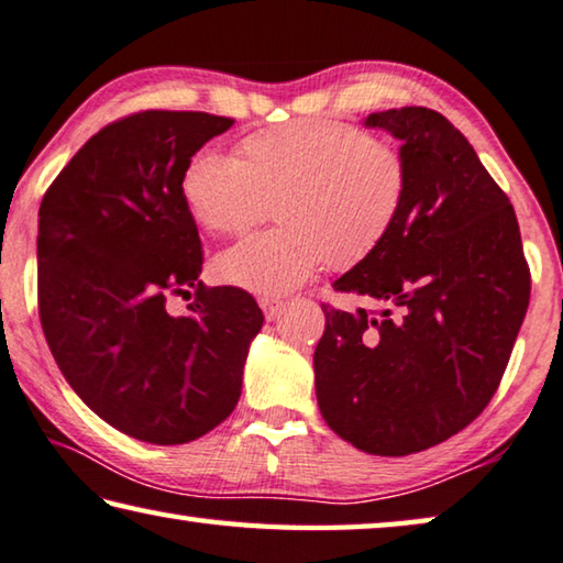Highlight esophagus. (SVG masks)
I'll list each match as a JSON object with an SVG mask.
<instances>
[{
    "instance_id": "esophagus-1",
    "label": "esophagus",
    "mask_w": 563,
    "mask_h": 563,
    "mask_svg": "<svg viewBox=\"0 0 563 563\" xmlns=\"http://www.w3.org/2000/svg\"><path fill=\"white\" fill-rule=\"evenodd\" d=\"M261 308H263V313H265V318L267 320H275L280 316V310L285 308V302L283 300H278V298H261Z\"/></svg>"
}]
</instances>
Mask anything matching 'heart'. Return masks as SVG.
I'll use <instances>...</instances> for the list:
<instances>
[{
    "instance_id": "1",
    "label": "heart",
    "mask_w": 563,
    "mask_h": 563,
    "mask_svg": "<svg viewBox=\"0 0 563 563\" xmlns=\"http://www.w3.org/2000/svg\"><path fill=\"white\" fill-rule=\"evenodd\" d=\"M183 200L212 233H243L275 200L278 228L218 257L222 280L255 292L298 288L320 265L351 267L396 225L408 169L394 147L345 122L302 120L247 135L238 159L202 150L183 173Z\"/></svg>"
}]
</instances>
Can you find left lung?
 I'll use <instances>...</instances> for the list:
<instances>
[{
    "instance_id": "left-lung-1",
    "label": "left lung",
    "mask_w": 563,
    "mask_h": 563,
    "mask_svg": "<svg viewBox=\"0 0 563 563\" xmlns=\"http://www.w3.org/2000/svg\"><path fill=\"white\" fill-rule=\"evenodd\" d=\"M400 140L404 208L333 283L376 302L323 306L316 396L325 423L373 456H408L466 428L494 398L531 296L519 222L468 140L428 107L373 112Z\"/></svg>"
}]
</instances>
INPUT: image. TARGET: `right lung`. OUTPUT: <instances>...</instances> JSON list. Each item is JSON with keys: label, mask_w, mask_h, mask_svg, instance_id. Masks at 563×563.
Returning a JSON list of instances; mask_svg holds the SVG:
<instances>
[{"label": "right lung", "mask_w": 563, "mask_h": 563, "mask_svg": "<svg viewBox=\"0 0 563 563\" xmlns=\"http://www.w3.org/2000/svg\"><path fill=\"white\" fill-rule=\"evenodd\" d=\"M233 128L208 112L147 110L107 124L40 205L37 290L62 376L102 421L175 445L238 406L263 310L250 292L205 288L202 247L183 200L192 155ZM196 300L185 314L169 295Z\"/></svg>", "instance_id": "add662e5"}]
</instances>
